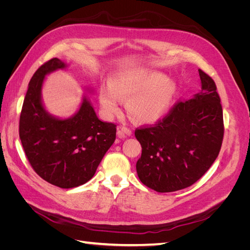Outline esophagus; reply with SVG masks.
Returning <instances> with one entry per match:
<instances>
[{
  "mask_svg": "<svg viewBox=\"0 0 250 250\" xmlns=\"http://www.w3.org/2000/svg\"><path fill=\"white\" fill-rule=\"evenodd\" d=\"M131 133H132V131H131L130 128H128L126 126H121V127L118 128L117 134H118V137L121 138V139L126 138L127 135H131Z\"/></svg>",
  "mask_w": 250,
  "mask_h": 250,
  "instance_id": "1",
  "label": "esophagus"
}]
</instances>
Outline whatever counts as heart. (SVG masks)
I'll use <instances>...</instances> for the list:
<instances>
[{
	"instance_id": "b5f03b06",
	"label": "heart",
	"mask_w": 250,
	"mask_h": 250,
	"mask_svg": "<svg viewBox=\"0 0 250 250\" xmlns=\"http://www.w3.org/2000/svg\"><path fill=\"white\" fill-rule=\"evenodd\" d=\"M177 93L175 81L153 71H126L116 74L110 84H101L100 103L107 116L120 110L127 100L130 118L140 123H152L164 117Z\"/></svg>"
}]
</instances>
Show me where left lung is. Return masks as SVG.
Returning <instances> with one entry per match:
<instances>
[{"label": "left lung", "mask_w": 250, "mask_h": 250, "mask_svg": "<svg viewBox=\"0 0 250 250\" xmlns=\"http://www.w3.org/2000/svg\"><path fill=\"white\" fill-rule=\"evenodd\" d=\"M201 90L178 101L154 125L137 128L142 155L138 176L160 193L183 190L200 179L215 160L224 135L223 111L215 81L198 70Z\"/></svg>", "instance_id": "8db88e82"}]
</instances>
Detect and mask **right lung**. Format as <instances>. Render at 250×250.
I'll return each instance as SVG.
<instances>
[{"instance_id":"right-lung-1","label":"right lung","mask_w":250,"mask_h":250,"mask_svg":"<svg viewBox=\"0 0 250 250\" xmlns=\"http://www.w3.org/2000/svg\"><path fill=\"white\" fill-rule=\"evenodd\" d=\"M65 64L52 58L29 82L20 116V139L33 170L49 184L62 188L79 187L94 176L116 140L117 125L99 120L84 98L73 118L59 120L44 110L41 89L44 76Z\"/></svg>"}]
</instances>
